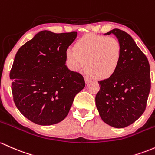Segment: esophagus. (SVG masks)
Segmentation results:
<instances>
[{"instance_id": "esophagus-1", "label": "esophagus", "mask_w": 155, "mask_h": 155, "mask_svg": "<svg viewBox=\"0 0 155 155\" xmlns=\"http://www.w3.org/2000/svg\"><path fill=\"white\" fill-rule=\"evenodd\" d=\"M84 81H85V83L86 84H88V83L90 82V81H91V79L90 77H88V76H84Z\"/></svg>"}]
</instances>
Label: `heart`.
<instances>
[{
    "label": "heart",
    "instance_id": "b5f03b06",
    "mask_svg": "<svg viewBox=\"0 0 155 155\" xmlns=\"http://www.w3.org/2000/svg\"><path fill=\"white\" fill-rule=\"evenodd\" d=\"M121 57V45L116 38L87 34L78 40L74 48L65 51L68 67L74 71L87 66L94 77L105 79L111 77L118 68Z\"/></svg>",
    "mask_w": 155,
    "mask_h": 155
}]
</instances>
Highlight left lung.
Instances as JSON below:
<instances>
[{
  "label": "left lung",
  "mask_w": 155,
  "mask_h": 155,
  "mask_svg": "<svg viewBox=\"0 0 155 155\" xmlns=\"http://www.w3.org/2000/svg\"><path fill=\"white\" fill-rule=\"evenodd\" d=\"M121 45V57L111 77L98 81L96 104L103 121L115 128H124L144 113L151 88L149 61L129 34L114 28Z\"/></svg>",
  "instance_id": "1"
}]
</instances>
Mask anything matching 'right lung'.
<instances>
[{
  "mask_svg": "<svg viewBox=\"0 0 155 155\" xmlns=\"http://www.w3.org/2000/svg\"><path fill=\"white\" fill-rule=\"evenodd\" d=\"M77 32L42 31L20 48L10 71L18 110L39 125L62 121L78 93L85 86L80 74L65 65V51Z\"/></svg>",
  "mask_w": 155,
  "mask_h": 155,
  "instance_id": "obj_1",
  "label": "right lung"
}]
</instances>
